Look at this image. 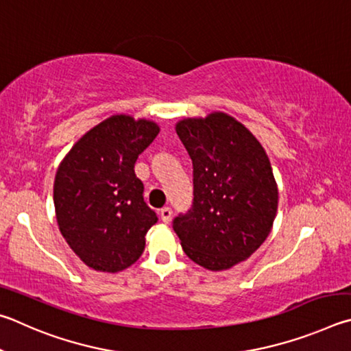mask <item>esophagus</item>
<instances>
[{"instance_id": "esophagus-1", "label": "esophagus", "mask_w": 351, "mask_h": 351, "mask_svg": "<svg viewBox=\"0 0 351 351\" xmlns=\"http://www.w3.org/2000/svg\"><path fill=\"white\" fill-rule=\"evenodd\" d=\"M171 217H172L171 208H162V210H160V219H162L163 223H169Z\"/></svg>"}]
</instances>
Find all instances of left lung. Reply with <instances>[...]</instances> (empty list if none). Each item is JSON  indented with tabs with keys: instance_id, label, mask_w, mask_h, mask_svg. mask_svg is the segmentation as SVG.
I'll return each instance as SVG.
<instances>
[{
	"instance_id": "left-lung-1",
	"label": "left lung",
	"mask_w": 351,
	"mask_h": 351,
	"mask_svg": "<svg viewBox=\"0 0 351 351\" xmlns=\"http://www.w3.org/2000/svg\"><path fill=\"white\" fill-rule=\"evenodd\" d=\"M176 132L193 160L194 202L172 226L189 259L223 271L247 261L273 228L271 163L250 129L219 110L177 121Z\"/></svg>"
}]
</instances>
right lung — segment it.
I'll use <instances>...</instances> for the list:
<instances>
[{"label":"right lung","mask_w":351,"mask_h":351,"mask_svg":"<svg viewBox=\"0 0 351 351\" xmlns=\"http://www.w3.org/2000/svg\"><path fill=\"white\" fill-rule=\"evenodd\" d=\"M156 121L115 114L89 129L55 174L58 228L89 268L119 273L138 261L157 216L143 200L134 165L157 137Z\"/></svg>","instance_id":"right-lung-1"}]
</instances>
